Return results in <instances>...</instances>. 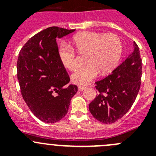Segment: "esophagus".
<instances>
[{
    "label": "esophagus",
    "instance_id": "esophagus-1",
    "mask_svg": "<svg viewBox=\"0 0 156 156\" xmlns=\"http://www.w3.org/2000/svg\"><path fill=\"white\" fill-rule=\"evenodd\" d=\"M86 87H84V86H78V90H80V91H83L84 90H85L86 89Z\"/></svg>",
    "mask_w": 156,
    "mask_h": 156
}]
</instances>
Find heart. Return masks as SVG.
<instances>
[{
	"instance_id": "heart-1",
	"label": "heart",
	"mask_w": 156,
	"mask_h": 156,
	"mask_svg": "<svg viewBox=\"0 0 156 156\" xmlns=\"http://www.w3.org/2000/svg\"><path fill=\"white\" fill-rule=\"evenodd\" d=\"M73 42L80 53H87L88 63L72 75L75 84H87L99 74L107 75L118 65L122 54V42L115 34H103L94 31H84L73 37ZM61 62L71 71L78 67V59L72 47L62 44L59 50Z\"/></svg>"
}]
</instances>
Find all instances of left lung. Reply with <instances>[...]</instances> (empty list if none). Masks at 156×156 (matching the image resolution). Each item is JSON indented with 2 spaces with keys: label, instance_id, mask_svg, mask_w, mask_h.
Returning a JSON list of instances; mask_svg holds the SVG:
<instances>
[{
  "label": "left lung",
  "instance_id": "1",
  "mask_svg": "<svg viewBox=\"0 0 156 156\" xmlns=\"http://www.w3.org/2000/svg\"><path fill=\"white\" fill-rule=\"evenodd\" d=\"M142 59L139 48L133 50L110 75L95 82L99 94L89 110L99 122L111 124L123 117L134 103L141 84Z\"/></svg>",
  "mask_w": 156,
  "mask_h": 156
}]
</instances>
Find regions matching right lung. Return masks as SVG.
Masks as SVG:
<instances>
[{
    "mask_svg": "<svg viewBox=\"0 0 156 156\" xmlns=\"http://www.w3.org/2000/svg\"><path fill=\"white\" fill-rule=\"evenodd\" d=\"M75 31L53 26L34 34L20 50L17 78L25 102L31 112L45 123H55L68 112L78 91L61 62L58 38Z\"/></svg>",
    "mask_w": 156,
    "mask_h": 156,
    "instance_id": "right-lung-1",
    "label": "right lung"
}]
</instances>
